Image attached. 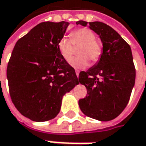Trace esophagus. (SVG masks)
<instances>
[{
	"mask_svg": "<svg viewBox=\"0 0 146 146\" xmlns=\"http://www.w3.org/2000/svg\"><path fill=\"white\" fill-rule=\"evenodd\" d=\"M75 72H76V75H77V77H78V76H79V73H80V72H79V70H76Z\"/></svg>",
	"mask_w": 146,
	"mask_h": 146,
	"instance_id": "34e87169",
	"label": "esophagus"
}]
</instances>
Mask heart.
<instances>
[{
    "label": "heart",
    "instance_id": "obj_1",
    "mask_svg": "<svg viewBox=\"0 0 146 146\" xmlns=\"http://www.w3.org/2000/svg\"><path fill=\"white\" fill-rule=\"evenodd\" d=\"M71 40L63 36L59 39L57 48L60 56L65 61H69L73 55V46L78 47V54L79 56L73 58L70 64L75 68H85L89 65V60L93 64L100 60L103 48L96 41L95 34L88 28H79L72 31Z\"/></svg>",
    "mask_w": 146,
    "mask_h": 146
}]
</instances>
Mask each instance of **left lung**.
<instances>
[{
    "label": "left lung",
    "instance_id": "8db88e82",
    "mask_svg": "<svg viewBox=\"0 0 146 146\" xmlns=\"http://www.w3.org/2000/svg\"><path fill=\"white\" fill-rule=\"evenodd\" d=\"M77 25L86 26L99 35L103 53L98 63L79 73V82L87 94L79 100L82 111L90 118L108 121L117 117L128 104L135 84L136 69L128 43L108 25L101 22Z\"/></svg>",
    "mask_w": 146,
    "mask_h": 146
}]
</instances>
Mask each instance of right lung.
<instances>
[{
	"label": "right lung",
	"mask_w": 146,
	"mask_h": 146,
	"mask_svg": "<svg viewBox=\"0 0 146 146\" xmlns=\"http://www.w3.org/2000/svg\"><path fill=\"white\" fill-rule=\"evenodd\" d=\"M68 24L39 23L18 39L9 58L7 78L10 98L18 111L33 121L55 118L64 94L79 83L74 68L57 48Z\"/></svg>",
	"instance_id": "add662e5"
}]
</instances>
